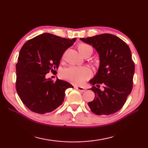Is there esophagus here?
<instances>
[{"label":"esophagus","mask_w":148,"mask_h":148,"mask_svg":"<svg viewBox=\"0 0 148 148\" xmlns=\"http://www.w3.org/2000/svg\"><path fill=\"white\" fill-rule=\"evenodd\" d=\"M75 88L78 90V91H81V92L86 91V89H85V88H84V87H81V86H76V87H75Z\"/></svg>","instance_id":"esophagus-1"}]
</instances>
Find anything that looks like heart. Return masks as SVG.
<instances>
[{
    "instance_id": "1",
    "label": "heart",
    "mask_w": 148,
    "mask_h": 148,
    "mask_svg": "<svg viewBox=\"0 0 148 148\" xmlns=\"http://www.w3.org/2000/svg\"><path fill=\"white\" fill-rule=\"evenodd\" d=\"M78 50L80 53L83 55L85 51L91 50L92 52V48L90 45L86 43H80L78 46ZM91 72L90 69L86 66H71L64 69L61 72V76L74 84H81L91 76Z\"/></svg>"
}]
</instances>
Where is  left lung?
I'll list each match as a JSON object with an SVG mask.
<instances>
[{
	"instance_id": "left-lung-1",
	"label": "left lung",
	"mask_w": 148,
	"mask_h": 148,
	"mask_svg": "<svg viewBox=\"0 0 148 148\" xmlns=\"http://www.w3.org/2000/svg\"><path fill=\"white\" fill-rule=\"evenodd\" d=\"M81 40L98 51L99 71L90 81L94 100L88 105L97 115H111L123 106L133 86L134 63L128 45L111 34H102ZM103 88L101 90L99 87Z\"/></svg>"
}]
</instances>
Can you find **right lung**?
<instances>
[{
	"instance_id": "obj_1",
	"label": "right lung",
	"mask_w": 148,
	"mask_h": 148,
	"mask_svg": "<svg viewBox=\"0 0 148 148\" xmlns=\"http://www.w3.org/2000/svg\"><path fill=\"white\" fill-rule=\"evenodd\" d=\"M76 38L70 40L44 33L29 40L20 50L16 64V90L23 103L35 113L51 112L64 101L65 91L73 87L66 82L46 78L56 72L66 50Z\"/></svg>"
}]
</instances>
